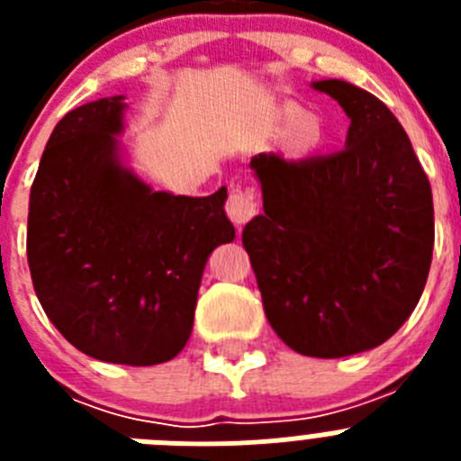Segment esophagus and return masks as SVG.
<instances>
[{"label":"esophagus","instance_id":"1","mask_svg":"<svg viewBox=\"0 0 461 461\" xmlns=\"http://www.w3.org/2000/svg\"><path fill=\"white\" fill-rule=\"evenodd\" d=\"M258 205L249 189H233L226 201V214L235 226H244L251 217H256Z\"/></svg>","mask_w":461,"mask_h":461}]
</instances>
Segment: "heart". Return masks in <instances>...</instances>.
I'll list each match as a JSON object with an SVG mask.
<instances>
[{
	"label": "heart",
	"mask_w": 461,
	"mask_h": 461,
	"mask_svg": "<svg viewBox=\"0 0 461 461\" xmlns=\"http://www.w3.org/2000/svg\"><path fill=\"white\" fill-rule=\"evenodd\" d=\"M276 129H291L286 136V149L293 157H304L319 149L325 140V124L321 117L304 115V108L297 104H281L272 115Z\"/></svg>",
	"instance_id": "obj_1"
}]
</instances>
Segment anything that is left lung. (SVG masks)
<instances>
[{
	"mask_svg": "<svg viewBox=\"0 0 461 461\" xmlns=\"http://www.w3.org/2000/svg\"><path fill=\"white\" fill-rule=\"evenodd\" d=\"M351 120L344 149L251 170L263 214L242 230L263 309L279 339L312 357L376 348L425 291L434 249L431 186L383 101L346 80H316Z\"/></svg>",
	"mask_w": 461,
	"mask_h": 461,
	"instance_id": "8db88e82",
	"label": "left lung"
}]
</instances>
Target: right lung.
<instances>
[{"mask_svg":"<svg viewBox=\"0 0 461 461\" xmlns=\"http://www.w3.org/2000/svg\"><path fill=\"white\" fill-rule=\"evenodd\" d=\"M126 96L71 110L32 185L27 260L41 307L64 339L101 362L149 367L189 341L203 270L233 242L226 186L154 191L124 161Z\"/></svg>","mask_w":461,"mask_h":461,"instance_id":"obj_1","label":"right lung"}]
</instances>
